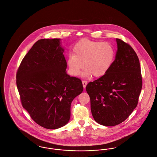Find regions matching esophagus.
I'll return each instance as SVG.
<instances>
[{
	"label": "esophagus",
	"instance_id": "obj_1",
	"mask_svg": "<svg viewBox=\"0 0 157 157\" xmlns=\"http://www.w3.org/2000/svg\"><path fill=\"white\" fill-rule=\"evenodd\" d=\"M87 84V81H82V85H83V87H84V89L86 88Z\"/></svg>",
	"mask_w": 157,
	"mask_h": 157
}]
</instances>
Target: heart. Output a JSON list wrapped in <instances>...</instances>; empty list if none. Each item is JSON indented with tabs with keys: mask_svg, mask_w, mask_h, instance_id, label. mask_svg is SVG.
<instances>
[{
	"mask_svg": "<svg viewBox=\"0 0 157 157\" xmlns=\"http://www.w3.org/2000/svg\"><path fill=\"white\" fill-rule=\"evenodd\" d=\"M115 56V49L110 43L83 39L75 45L67 63L73 76H78L84 67L83 76L100 78L109 71Z\"/></svg>",
	"mask_w": 157,
	"mask_h": 157,
	"instance_id": "b5f03b06",
	"label": "heart"
}]
</instances>
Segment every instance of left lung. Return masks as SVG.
Listing matches in <instances>:
<instances>
[{"mask_svg": "<svg viewBox=\"0 0 157 157\" xmlns=\"http://www.w3.org/2000/svg\"><path fill=\"white\" fill-rule=\"evenodd\" d=\"M118 50L109 71L90 82L86 91L90 98L91 112L101 125H118L129 117L136 107L142 89L138 57L132 47L116 39Z\"/></svg>", "mask_w": 157, "mask_h": 157, "instance_id": "1", "label": "left lung"}]
</instances>
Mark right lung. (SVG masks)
Instances as JSON below:
<instances>
[{
	"label": "right lung",
	"mask_w": 157,
	"mask_h": 157,
	"mask_svg": "<svg viewBox=\"0 0 157 157\" xmlns=\"http://www.w3.org/2000/svg\"><path fill=\"white\" fill-rule=\"evenodd\" d=\"M59 39L37 40L21 63L16 84L23 107L44 128L56 129L70 118L73 99L83 91L80 79L70 76Z\"/></svg>",
	"instance_id": "right-lung-1"
}]
</instances>
